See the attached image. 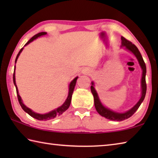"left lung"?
I'll return each instance as SVG.
<instances>
[{"mask_svg":"<svg viewBox=\"0 0 158 158\" xmlns=\"http://www.w3.org/2000/svg\"><path fill=\"white\" fill-rule=\"evenodd\" d=\"M122 40V47H125V49L130 51L131 52L134 53V55L137 57V60L139 63V65L141 66V69H142V78H141V89H142V92H141V97L140 98L139 101L136 104L135 106L130 109V110L127 111V112L123 114L116 113V112L112 111L110 109L107 108H105L102 103L100 102V100H99L98 93L95 90L94 87H93V82H92V85L90 86V90L93 95V98H94V104L96 110L98 112V114L101 115L102 116L106 118L111 120V121H124L125 119H127L128 118L132 116V115L135 114V112L137 110L138 108L139 107L141 104L142 103L144 98H145L146 93V64L144 63L143 59L142 56H141V53L139 51L138 48L135 46V44H132L130 41L127 40L125 39L124 37H121Z\"/></svg>","mask_w":158,"mask_h":158,"instance_id":"8db88e82","label":"left lung"}]
</instances>
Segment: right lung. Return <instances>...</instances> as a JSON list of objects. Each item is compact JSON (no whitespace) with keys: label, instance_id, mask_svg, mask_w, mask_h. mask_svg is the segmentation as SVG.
Here are the masks:
<instances>
[{"label":"right lung","instance_id":"right-lung-1","mask_svg":"<svg viewBox=\"0 0 158 158\" xmlns=\"http://www.w3.org/2000/svg\"><path fill=\"white\" fill-rule=\"evenodd\" d=\"M47 33L46 32H41V33H39L36 35H35L31 37V38L29 40L26 42V45L28 44L30 42H31L32 41H33L34 40H35L37 37H40V36H42V35H46ZM23 50V48H21V50L19 51V52L18 53V54L17 56V57H16V60H15V63L17 62V58L19 57V56L20 53L22 52ZM15 70H14V74H13V81H14V84L15 85V87H16V90H17V98H18V100H19V102L20 105L21 106V108L23 109V111H26V113L30 115L31 116H32L34 118L39 120V121H48V120H51V119H53L55 117L60 116V115L62 114L63 112H65L67 109L69 108V105H70V103H71V100H72V95H73V93L74 91V87H75V85H76V82H77V79L78 78V77H77L76 78H74L72 82L70 83V84H69V93H68V98L66 99V100L65 102H64L63 105L62 106H60V107H58L57 109H56L55 110H53L52 111L49 112V113H47V114H37V113H35L33 111L31 110L28 107H26V106L23 105V102H22V100H21V98L20 97V95H19V93H18V89H17V85H16V82H15Z\"/></svg>","mask_w":158,"mask_h":158}]
</instances>
